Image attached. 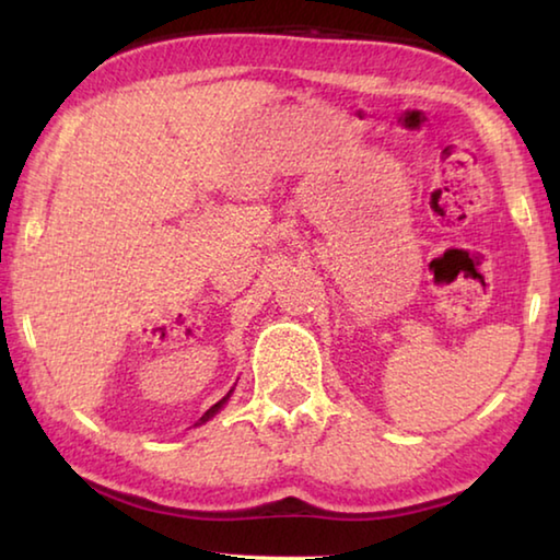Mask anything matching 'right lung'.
Here are the masks:
<instances>
[{
  "label": "right lung",
  "instance_id": "obj_1",
  "mask_svg": "<svg viewBox=\"0 0 560 560\" xmlns=\"http://www.w3.org/2000/svg\"><path fill=\"white\" fill-rule=\"evenodd\" d=\"M230 393H232V390H230ZM226 400H230V395H226V397H222V400H220V402H217V405H212V407H210V410H207V412L202 415V420H200V422H207V420H210V417H214L217 412H220V410H222V405H224Z\"/></svg>",
  "mask_w": 560,
  "mask_h": 560
}]
</instances>
